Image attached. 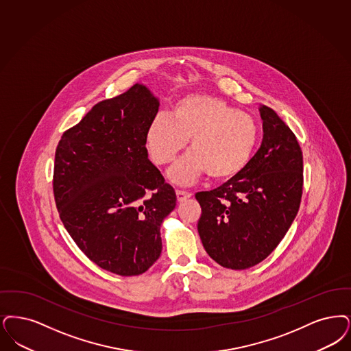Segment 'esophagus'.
<instances>
[{"instance_id": "34e87169", "label": "esophagus", "mask_w": 351, "mask_h": 351, "mask_svg": "<svg viewBox=\"0 0 351 351\" xmlns=\"http://www.w3.org/2000/svg\"><path fill=\"white\" fill-rule=\"evenodd\" d=\"M176 197H178V201L179 202H182V201H185V199H188V198H191L192 197V193H189V192H184V191H176Z\"/></svg>"}]
</instances>
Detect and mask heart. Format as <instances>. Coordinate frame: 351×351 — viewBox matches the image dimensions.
Returning <instances> with one entry per match:
<instances>
[{
	"instance_id": "1",
	"label": "heart",
	"mask_w": 351,
	"mask_h": 351,
	"mask_svg": "<svg viewBox=\"0 0 351 351\" xmlns=\"http://www.w3.org/2000/svg\"><path fill=\"white\" fill-rule=\"evenodd\" d=\"M191 140L192 153L169 172L172 182L189 184L208 172L225 182L240 175L252 160L258 126L252 116L240 112L223 99L188 94L178 99L171 116L158 114L146 132V143L156 165L167 166Z\"/></svg>"
}]
</instances>
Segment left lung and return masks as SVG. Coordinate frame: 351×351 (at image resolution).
I'll use <instances>...</instances> for the list:
<instances>
[{
	"instance_id": "1",
	"label": "left lung",
	"mask_w": 351,
	"mask_h": 351,
	"mask_svg": "<svg viewBox=\"0 0 351 351\" xmlns=\"http://www.w3.org/2000/svg\"><path fill=\"white\" fill-rule=\"evenodd\" d=\"M264 137L251 163L210 192H198L197 230L205 251L227 269L254 267L294 222L303 193V154L291 129L260 107Z\"/></svg>"
}]
</instances>
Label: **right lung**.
<instances>
[{"mask_svg": "<svg viewBox=\"0 0 351 351\" xmlns=\"http://www.w3.org/2000/svg\"><path fill=\"white\" fill-rule=\"evenodd\" d=\"M158 107L136 84L64 132L55 154L53 193L66 231L93 263L124 277L159 258L160 225L176 206L173 188L147 158Z\"/></svg>", "mask_w": 351, "mask_h": 351, "instance_id": "right-lung-1", "label": "right lung"}]
</instances>
